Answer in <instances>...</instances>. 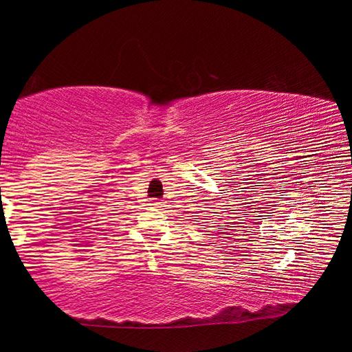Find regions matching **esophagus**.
Returning <instances> with one entry per match:
<instances>
[{
	"label": "esophagus",
	"instance_id": "esophagus-1",
	"mask_svg": "<svg viewBox=\"0 0 352 352\" xmlns=\"http://www.w3.org/2000/svg\"><path fill=\"white\" fill-rule=\"evenodd\" d=\"M153 206L155 208H160V210H162V208H164V204L162 200H157V201H153Z\"/></svg>",
	"mask_w": 352,
	"mask_h": 352
}]
</instances>
